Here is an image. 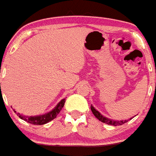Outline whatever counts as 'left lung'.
Listing matches in <instances>:
<instances>
[{"label": "left lung", "mask_w": 156, "mask_h": 156, "mask_svg": "<svg viewBox=\"0 0 156 156\" xmlns=\"http://www.w3.org/2000/svg\"><path fill=\"white\" fill-rule=\"evenodd\" d=\"M90 109H91V111H92V112H93L94 115V116H95V117L97 118L98 120H99V121H101V122H104V123L108 124V125L119 126V125H122L123 123H125V122H127V120L120 121V122H119V121H113V120L109 119H107V118L104 117V116H102V115H101V114H100L98 111H96L95 108H94L93 106H91Z\"/></svg>", "instance_id": "1"}]
</instances>
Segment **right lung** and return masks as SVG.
I'll return each instance as SVG.
<instances>
[{"label": "right lung", "instance_id": "1", "mask_svg": "<svg viewBox=\"0 0 156 156\" xmlns=\"http://www.w3.org/2000/svg\"><path fill=\"white\" fill-rule=\"evenodd\" d=\"M66 100L65 98L61 101L58 105H57L55 108L52 111L49 112V113L45 114V115H39V116H34V117H28V116H25V115H20V114H16L17 116H19L20 119L25 120L26 122H30V123L35 124V125H43V124L47 123V122H50L51 120H53L54 119L57 117V115L59 114V112L61 111V110L62 109V107H64L65 105ZM14 112L16 111H14Z\"/></svg>", "mask_w": 156, "mask_h": 156}]
</instances>
